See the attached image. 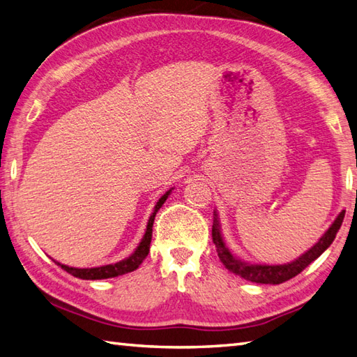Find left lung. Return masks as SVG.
I'll return each mask as SVG.
<instances>
[{
  "instance_id": "1",
  "label": "left lung",
  "mask_w": 357,
  "mask_h": 357,
  "mask_svg": "<svg viewBox=\"0 0 357 357\" xmlns=\"http://www.w3.org/2000/svg\"><path fill=\"white\" fill-rule=\"evenodd\" d=\"M344 217H345V211L339 213L337 218L335 220V223L328 227V231L321 236V240L316 243L310 250H307L303 257L291 261L289 264H280V266L249 264L234 258L232 253L229 252V249L225 245L223 238H221L220 225H218V218L215 212H213V223H212V241L217 248L220 261L223 263V266L227 268V271H231L235 275H240L241 278L252 282L281 284L303 272L308 264L313 263L318 257H321V253L324 250H327V248H330V244L336 238V234L340 229V225H342Z\"/></svg>"
}]
</instances>
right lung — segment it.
I'll return each mask as SVG.
<instances>
[{"mask_svg": "<svg viewBox=\"0 0 357 357\" xmlns=\"http://www.w3.org/2000/svg\"><path fill=\"white\" fill-rule=\"evenodd\" d=\"M171 191H168L166 194H163L160 197V200L157 202L155 208L153 215L149 217L148 220V226H146V232L144 235V238H142L140 244L137 245V249L134 250V253L131 257H128L126 259L119 261L116 264H108V266H102V267H93V268H75V267H68L64 264H59L62 268H64L66 272H68L70 275L76 276V278H81V280H107V278H114V276L119 275H125L128 272L136 271V268L142 264V261H144L148 255L149 252V244H151V238H153V223H154V217L157 211L162 208V204L168 199Z\"/></svg>", "mask_w": 357, "mask_h": 357, "instance_id": "right-lung-1", "label": "right lung"}]
</instances>
